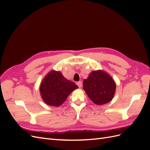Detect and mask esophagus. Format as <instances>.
Here are the masks:
<instances>
[{
	"instance_id": "obj_1",
	"label": "esophagus",
	"mask_w": 150,
	"mask_h": 150,
	"mask_svg": "<svg viewBox=\"0 0 150 150\" xmlns=\"http://www.w3.org/2000/svg\"><path fill=\"white\" fill-rule=\"evenodd\" d=\"M76 84L78 85V86L79 88H81L82 87V83L81 82V81H79V82H77L76 83Z\"/></svg>"
}]
</instances>
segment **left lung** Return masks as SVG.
Returning <instances> with one entry per match:
<instances>
[{
	"mask_svg": "<svg viewBox=\"0 0 150 150\" xmlns=\"http://www.w3.org/2000/svg\"><path fill=\"white\" fill-rule=\"evenodd\" d=\"M83 89L94 103L102 105L112 99L116 84L108 73L99 70L91 72L88 79L84 80Z\"/></svg>",
	"mask_w": 150,
	"mask_h": 150,
	"instance_id": "1",
	"label": "left lung"
}]
</instances>
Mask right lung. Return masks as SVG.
Wrapping results in <instances>:
<instances>
[{
  "mask_svg": "<svg viewBox=\"0 0 150 150\" xmlns=\"http://www.w3.org/2000/svg\"><path fill=\"white\" fill-rule=\"evenodd\" d=\"M78 88L74 83L67 80L60 72L52 71L43 79L40 92L43 101L47 104L57 107Z\"/></svg>",
  "mask_w": 150,
  "mask_h": 150,
  "instance_id": "right-lung-1",
  "label": "right lung"
}]
</instances>
